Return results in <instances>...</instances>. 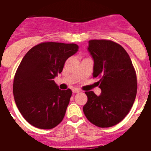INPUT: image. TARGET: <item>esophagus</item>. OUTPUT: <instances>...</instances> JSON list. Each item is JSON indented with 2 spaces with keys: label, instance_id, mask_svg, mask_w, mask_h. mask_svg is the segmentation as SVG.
Here are the masks:
<instances>
[{
  "label": "esophagus",
  "instance_id": "esophagus-1",
  "mask_svg": "<svg viewBox=\"0 0 151 151\" xmlns=\"http://www.w3.org/2000/svg\"><path fill=\"white\" fill-rule=\"evenodd\" d=\"M72 91H73V93H78V92H80V90L78 89V88H73Z\"/></svg>",
  "mask_w": 151,
  "mask_h": 151
}]
</instances>
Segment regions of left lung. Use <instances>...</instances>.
Returning <instances> with one entry per match:
<instances>
[{
  "label": "left lung",
  "mask_w": 151,
  "mask_h": 151,
  "mask_svg": "<svg viewBox=\"0 0 151 151\" xmlns=\"http://www.w3.org/2000/svg\"><path fill=\"white\" fill-rule=\"evenodd\" d=\"M88 50L93 58V78H99L100 96L85 92V117L99 128L121 122L131 110L137 92L136 73L129 54L110 40H91Z\"/></svg>",
  "instance_id": "1"
}]
</instances>
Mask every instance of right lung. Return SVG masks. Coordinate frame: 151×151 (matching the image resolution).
I'll return each instance as SVG.
<instances>
[{
    "label": "right lung",
    "instance_id": "right-lung-1",
    "mask_svg": "<svg viewBox=\"0 0 151 151\" xmlns=\"http://www.w3.org/2000/svg\"><path fill=\"white\" fill-rule=\"evenodd\" d=\"M78 51L76 44L43 42L22 59L14 78L13 95L19 112L31 125L51 129L63 121L72 91L59 89L54 78Z\"/></svg>",
    "mask_w": 151,
    "mask_h": 151
}]
</instances>
